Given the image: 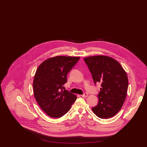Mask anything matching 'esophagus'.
Masks as SVG:
<instances>
[{
	"label": "esophagus",
	"mask_w": 147,
	"mask_h": 147,
	"mask_svg": "<svg viewBox=\"0 0 147 147\" xmlns=\"http://www.w3.org/2000/svg\"><path fill=\"white\" fill-rule=\"evenodd\" d=\"M81 96H82L83 98H87L88 96V94H87V93H84V94H83V95H81Z\"/></svg>",
	"instance_id": "esophagus-1"
}]
</instances>
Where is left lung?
Returning <instances> with one entry per match:
<instances>
[{"label": "left lung", "instance_id": "8db88e82", "mask_svg": "<svg viewBox=\"0 0 147 147\" xmlns=\"http://www.w3.org/2000/svg\"><path fill=\"white\" fill-rule=\"evenodd\" d=\"M94 84L101 83L98 105L91 109L101 119L110 118L121 110L126 100L128 80L125 70L115 59L105 56L84 59Z\"/></svg>", "mask_w": 147, "mask_h": 147}]
</instances>
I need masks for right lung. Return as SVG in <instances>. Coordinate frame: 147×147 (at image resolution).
I'll use <instances>...</instances> for the list:
<instances>
[{
	"label": "right lung",
	"mask_w": 147,
	"mask_h": 147,
	"mask_svg": "<svg viewBox=\"0 0 147 147\" xmlns=\"http://www.w3.org/2000/svg\"><path fill=\"white\" fill-rule=\"evenodd\" d=\"M79 57L56 56L43 62L36 71L33 82L35 99L42 110L53 118L69 111L77 96L64 90L67 76Z\"/></svg>",
	"instance_id": "obj_1"
}]
</instances>
